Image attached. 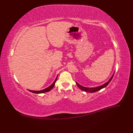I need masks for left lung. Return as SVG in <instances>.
Returning <instances> with one entry per match:
<instances>
[{
	"instance_id": "left-lung-1",
	"label": "left lung",
	"mask_w": 133,
	"mask_h": 133,
	"mask_svg": "<svg viewBox=\"0 0 133 133\" xmlns=\"http://www.w3.org/2000/svg\"><path fill=\"white\" fill-rule=\"evenodd\" d=\"M113 76H114V74L112 75L111 77L110 78V79L109 80V81L108 82H107L106 83H105L104 84H103V85H101V86H99V87H95V88H87V87H83L82 85H80L79 84H78L77 82H76V85H77V86L80 88V89H81L83 91H84L85 92H96L97 91L100 89H103V88H105V87H107L109 83L111 80H112V78H113Z\"/></svg>"
}]
</instances>
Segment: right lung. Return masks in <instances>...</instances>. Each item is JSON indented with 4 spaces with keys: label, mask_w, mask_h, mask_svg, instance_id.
Returning <instances> with one entry per match:
<instances>
[{
    "label": "right lung",
    "mask_w": 133,
    "mask_h": 133,
    "mask_svg": "<svg viewBox=\"0 0 133 133\" xmlns=\"http://www.w3.org/2000/svg\"><path fill=\"white\" fill-rule=\"evenodd\" d=\"M57 78H58V76H57V78H56L55 80H54V82L53 83V84H52L51 85H50L49 87H48V88H45V89H44L42 90H39V91H35V90H29V91L32 92H33V93H35V94L44 93V92H45L49 91H50V90H51L52 89H53V87H54V85H55V82H56V81H57Z\"/></svg>",
    "instance_id": "add662e5"
}]
</instances>
